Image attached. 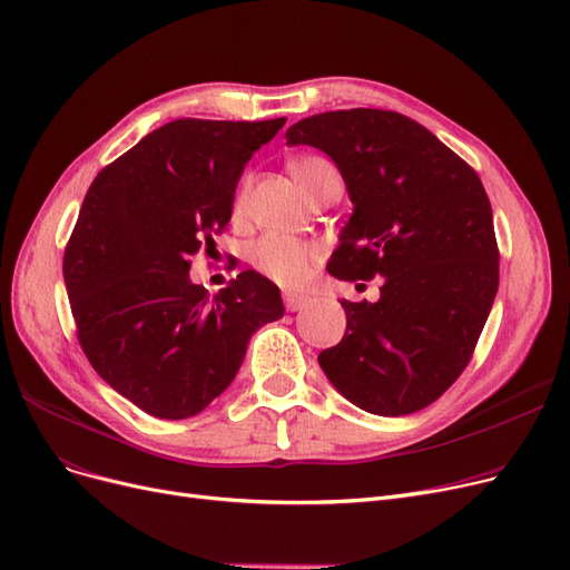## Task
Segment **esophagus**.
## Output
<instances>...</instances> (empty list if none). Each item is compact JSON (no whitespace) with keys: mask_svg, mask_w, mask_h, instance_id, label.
<instances>
[{"mask_svg":"<svg viewBox=\"0 0 570 570\" xmlns=\"http://www.w3.org/2000/svg\"><path fill=\"white\" fill-rule=\"evenodd\" d=\"M307 303H309V298L303 293H284V305L288 312H301Z\"/></svg>","mask_w":570,"mask_h":570,"instance_id":"obj_1","label":"esophagus"}]
</instances>
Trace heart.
I'll use <instances>...</instances> for the list:
<instances>
[{
	"label": "heart",
	"mask_w": 570,
	"mask_h": 570,
	"mask_svg": "<svg viewBox=\"0 0 570 570\" xmlns=\"http://www.w3.org/2000/svg\"><path fill=\"white\" fill-rule=\"evenodd\" d=\"M291 171L295 181L301 184V188L312 197V200L331 181L340 179L333 163H328L321 156H303V158L291 160ZM249 188H252V177L244 175L233 197L235 216L244 212L246 200H249ZM318 254L321 252L314 242L282 235V233H269L254 244L252 263L267 279H272L284 288H295L309 277Z\"/></svg>",
	"instance_id": "heart-1"
}]
</instances>
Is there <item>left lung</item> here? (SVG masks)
<instances>
[{
    "label": "left lung",
    "mask_w": 570,
    "mask_h": 570,
    "mask_svg": "<svg viewBox=\"0 0 570 570\" xmlns=\"http://www.w3.org/2000/svg\"><path fill=\"white\" fill-rule=\"evenodd\" d=\"M286 141L328 154L354 203L331 275L384 279L377 303L342 301L346 333L318 365L365 412L424 410L470 363L499 291L478 171L399 111L316 114L291 126Z\"/></svg>",
    "instance_id": "obj_1"
}]
</instances>
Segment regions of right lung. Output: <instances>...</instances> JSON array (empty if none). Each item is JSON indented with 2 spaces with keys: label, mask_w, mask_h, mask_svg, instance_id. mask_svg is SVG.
Instances as JSON below:
<instances>
[{
  "label": "right lung",
  "mask_w": 570,
  "mask_h": 570,
  "mask_svg": "<svg viewBox=\"0 0 570 570\" xmlns=\"http://www.w3.org/2000/svg\"><path fill=\"white\" fill-rule=\"evenodd\" d=\"M284 122L171 120L86 193L62 261L77 337L95 373L146 414L203 412L252 335L284 316L277 284L254 269L214 298L188 279L190 256L228 226L244 165Z\"/></svg>",
  "instance_id": "1"
}]
</instances>
